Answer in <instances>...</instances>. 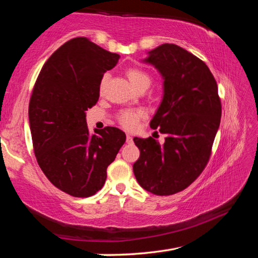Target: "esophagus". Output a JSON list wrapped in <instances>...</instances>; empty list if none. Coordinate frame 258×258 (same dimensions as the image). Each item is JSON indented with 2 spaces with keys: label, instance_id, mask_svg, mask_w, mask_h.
<instances>
[{
  "label": "esophagus",
  "instance_id": "34e87169",
  "mask_svg": "<svg viewBox=\"0 0 258 258\" xmlns=\"http://www.w3.org/2000/svg\"><path fill=\"white\" fill-rule=\"evenodd\" d=\"M126 142H127V143H132L133 142V138L131 137L130 134L126 135Z\"/></svg>",
  "mask_w": 258,
  "mask_h": 258
}]
</instances>
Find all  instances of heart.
I'll use <instances>...</instances> for the list:
<instances>
[{
  "label": "heart",
  "mask_w": 258,
  "mask_h": 258,
  "mask_svg": "<svg viewBox=\"0 0 258 258\" xmlns=\"http://www.w3.org/2000/svg\"><path fill=\"white\" fill-rule=\"evenodd\" d=\"M125 75L127 77L131 84L137 89L140 90H147L148 87L151 85L152 77L148 72L143 71L141 68L137 67H131L127 68L125 72ZM107 85V76H103L100 81V93L103 94L104 90H106ZM146 117V112L141 110H123L118 113L117 116V119H118V123L123 126L126 130H134L137 127L139 121L143 119Z\"/></svg>",
  "instance_id": "heart-1"
}]
</instances>
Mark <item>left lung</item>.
I'll return each mask as SVG.
<instances>
[{"label": "left lung", "instance_id": "obj_1", "mask_svg": "<svg viewBox=\"0 0 258 258\" xmlns=\"http://www.w3.org/2000/svg\"><path fill=\"white\" fill-rule=\"evenodd\" d=\"M164 77V98L151 128L166 134L164 145L154 138H134L140 157L133 165L137 181L157 196L186 189L206 167L220 126L222 104L207 64L175 44H161L146 59Z\"/></svg>", "mask_w": 258, "mask_h": 258}]
</instances>
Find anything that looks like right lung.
<instances>
[{
    "label": "right lung",
    "instance_id": "right-lung-1",
    "mask_svg": "<svg viewBox=\"0 0 258 258\" xmlns=\"http://www.w3.org/2000/svg\"><path fill=\"white\" fill-rule=\"evenodd\" d=\"M118 59L87 37H75L52 53L35 82L28 108L35 156L52 184L73 197L101 190L125 143L123 131L107 126L91 134L85 119L99 100L103 74Z\"/></svg>",
    "mask_w": 258,
    "mask_h": 258
}]
</instances>
